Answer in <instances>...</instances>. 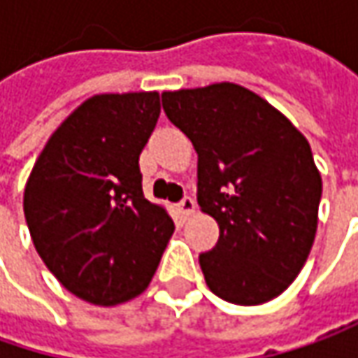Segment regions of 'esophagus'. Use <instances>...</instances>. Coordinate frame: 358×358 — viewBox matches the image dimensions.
I'll return each mask as SVG.
<instances>
[{"mask_svg":"<svg viewBox=\"0 0 358 358\" xmlns=\"http://www.w3.org/2000/svg\"><path fill=\"white\" fill-rule=\"evenodd\" d=\"M196 210V202L192 198H184L182 202L178 204V214L182 218H188V216H192Z\"/></svg>","mask_w":358,"mask_h":358,"instance_id":"34e87169","label":"esophagus"}]
</instances>
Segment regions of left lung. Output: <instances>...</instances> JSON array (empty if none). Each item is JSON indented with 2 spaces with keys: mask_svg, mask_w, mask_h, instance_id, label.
Wrapping results in <instances>:
<instances>
[{
  "mask_svg": "<svg viewBox=\"0 0 358 358\" xmlns=\"http://www.w3.org/2000/svg\"><path fill=\"white\" fill-rule=\"evenodd\" d=\"M162 108L194 146L198 204L220 228L200 255L206 285L228 303H268L299 276L317 234L322 180L306 138L230 82L164 92Z\"/></svg>",
  "mask_w": 358,
  "mask_h": 358,
  "instance_id": "obj_1",
  "label": "left lung"
}]
</instances>
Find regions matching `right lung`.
Wrapping results in <instances>:
<instances>
[{"instance_id": "right-lung-1", "label": "right lung", "mask_w": 358, "mask_h": 358, "mask_svg": "<svg viewBox=\"0 0 358 358\" xmlns=\"http://www.w3.org/2000/svg\"><path fill=\"white\" fill-rule=\"evenodd\" d=\"M158 116V92L94 96L52 134L27 178L34 246L86 303L142 294L174 232L168 212L144 198L138 164Z\"/></svg>"}]
</instances>
